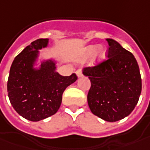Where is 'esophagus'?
<instances>
[{"label": "esophagus", "instance_id": "obj_1", "mask_svg": "<svg viewBox=\"0 0 150 150\" xmlns=\"http://www.w3.org/2000/svg\"><path fill=\"white\" fill-rule=\"evenodd\" d=\"M76 73H77V75L78 77H82V75H83L82 74V70L81 69H77V71H76Z\"/></svg>", "mask_w": 150, "mask_h": 150}]
</instances>
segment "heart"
Masks as SVG:
<instances>
[{"mask_svg": "<svg viewBox=\"0 0 150 150\" xmlns=\"http://www.w3.org/2000/svg\"><path fill=\"white\" fill-rule=\"evenodd\" d=\"M96 51V58L98 59L99 60L103 59L105 57V54H106V50L104 47L102 46H99L97 47L95 45H90L88 47H86L85 50L86 55H91L94 52Z\"/></svg>", "mask_w": 150, "mask_h": 150, "instance_id": "obj_1", "label": "heart"}]
</instances>
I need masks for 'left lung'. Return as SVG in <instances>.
Here are the masks:
<instances>
[{
  "mask_svg": "<svg viewBox=\"0 0 150 150\" xmlns=\"http://www.w3.org/2000/svg\"><path fill=\"white\" fill-rule=\"evenodd\" d=\"M108 58L86 66L83 74L91 81L87 102L91 111L108 122L124 118L133 111L140 98L142 83L136 59L112 39Z\"/></svg>",
  "mask_w": 150,
  "mask_h": 150,
  "instance_id": "1",
  "label": "left lung"
}]
</instances>
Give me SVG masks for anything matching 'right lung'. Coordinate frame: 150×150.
<instances>
[{"instance_id": "obj_1", "label": "right lung", "mask_w": 150, "mask_h": 150, "mask_svg": "<svg viewBox=\"0 0 150 150\" xmlns=\"http://www.w3.org/2000/svg\"><path fill=\"white\" fill-rule=\"evenodd\" d=\"M48 39L33 42L14 58L7 81L10 104L18 114L33 122L54 115L60 107L63 93L77 79L75 73L62 76L54 63L46 62L38 71L32 69L38 49L47 45Z\"/></svg>"}]
</instances>
